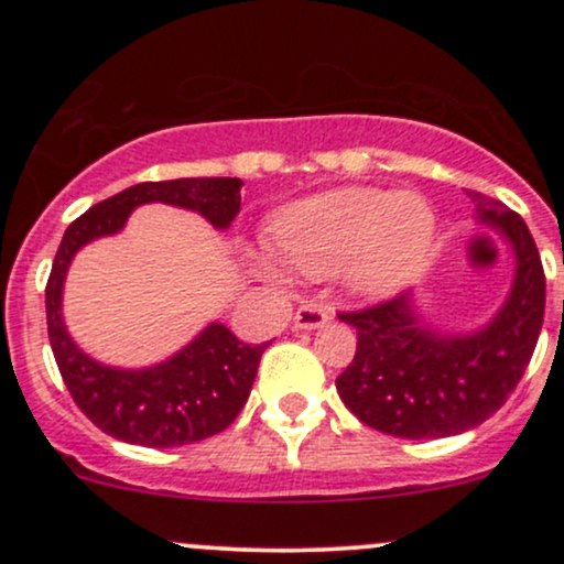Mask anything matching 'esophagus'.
<instances>
[{
	"label": "esophagus",
	"mask_w": 564,
	"mask_h": 564,
	"mask_svg": "<svg viewBox=\"0 0 564 564\" xmlns=\"http://www.w3.org/2000/svg\"><path fill=\"white\" fill-rule=\"evenodd\" d=\"M332 321V307L326 304H302L294 315V328L296 332H315V328H323Z\"/></svg>",
	"instance_id": "esophagus-1"
}]
</instances>
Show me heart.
Wrapping results in <instances>:
<instances>
[{"mask_svg":"<svg viewBox=\"0 0 564 564\" xmlns=\"http://www.w3.org/2000/svg\"><path fill=\"white\" fill-rule=\"evenodd\" d=\"M273 232L275 249H246V260L268 281H286L291 270L313 278L341 270L358 294L387 296L430 262L437 215L422 196L352 185L283 206Z\"/></svg>","mask_w":564,"mask_h":564,"instance_id":"b5f03b06","label":"heart"}]
</instances>
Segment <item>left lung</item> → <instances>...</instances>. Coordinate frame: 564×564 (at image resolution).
<instances>
[{"label":"left lung","instance_id":"left-lung-1","mask_svg":"<svg viewBox=\"0 0 564 564\" xmlns=\"http://www.w3.org/2000/svg\"><path fill=\"white\" fill-rule=\"evenodd\" d=\"M477 223L514 257L501 307L475 332H440L419 313L413 291L341 313L358 328L355 358L336 379L341 403L360 422L392 437L435 440L475 430L507 403L539 341L546 278L528 225L501 200L469 193Z\"/></svg>","mask_w":564,"mask_h":564}]
</instances>
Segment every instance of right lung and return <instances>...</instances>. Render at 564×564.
I'll return each mask as SVG.
<instances>
[{"instance_id": "add662e5", "label": "right lung", "mask_w": 564, "mask_h": 564, "mask_svg": "<svg viewBox=\"0 0 564 564\" xmlns=\"http://www.w3.org/2000/svg\"><path fill=\"white\" fill-rule=\"evenodd\" d=\"M241 185L238 177L140 183L100 200L68 225L44 291L47 334L70 398L106 435L145 448H174L217 435L249 400L268 341L243 345L228 326L215 321L156 366L100 364L76 345L63 321V286L76 251L124 230L129 215L142 204L198 212L212 228L228 230L241 212Z\"/></svg>"}]
</instances>
